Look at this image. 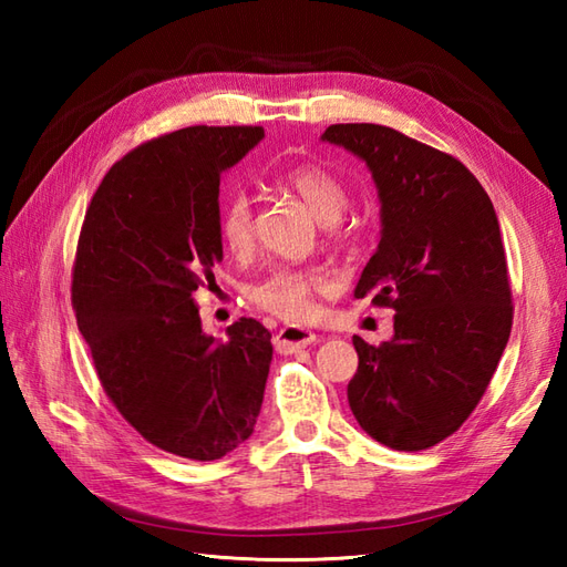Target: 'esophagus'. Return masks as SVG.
I'll list each match as a JSON object with an SVG mask.
<instances>
[{
    "instance_id": "34e87169",
    "label": "esophagus",
    "mask_w": 567,
    "mask_h": 567,
    "mask_svg": "<svg viewBox=\"0 0 567 567\" xmlns=\"http://www.w3.org/2000/svg\"><path fill=\"white\" fill-rule=\"evenodd\" d=\"M319 336L311 329H302V327H285L275 333V351L277 353H295L299 348H307L311 343H317Z\"/></svg>"
}]
</instances>
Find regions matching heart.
<instances>
[{
	"label": "heart",
	"instance_id": "b5f03b06",
	"mask_svg": "<svg viewBox=\"0 0 567 567\" xmlns=\"http://www.w3.org/2000/svg\"><path fill=\"white\" fill-rule=\"evenodd\" d=\"M282 185L302 199L321 224H336L348 207V187L321 165H297L287 171ZM219 238L228 252L246 256L256 238L252 202L246 189H231L221 199ZM329 272L319 268H275L246 287V299L285 321H302L311 311L315 295L329 287Z\"/></svg>",
	"mask_w": 567,
	"mask_h": 567
}]
</instances>
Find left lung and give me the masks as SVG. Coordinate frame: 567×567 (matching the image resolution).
I'll return each instance as SVG.
<instances>
[{"label":"left lung","instance_id":"left-lung-1","mask_svg":"<svg viewBox=\"0 0 567 567\" xmlns=\"http://www.w3.org/2000/svg\"><path fill=\"white\" fill-rule=\"evenodd\" d=\"M323 141L370 167L382 238L355 299L394 309V336H353L348 404L372 439L424 451L475 412L512 333V285L495 207L467 167L402 131L333 124Z\"/></svg>","mask_w":567,"mask_h":567}]
</instances>
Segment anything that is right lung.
Returning a JSON list of instances; mask_svg holds the SVG:
<instances>
[{"mask_svg":"<svg viewBox=\"0 0 567 567\" xmlns=\"http://www.w3.org/2000/svg\"><path fill=\"white\" fill-rule=\"evenodd\" d=\"M262 126H187L112 165L84 214L72 309L104 394L155 449L219 461L256 426L270 331L238 319L216 341L192 292L221 260L219 183Z\"/></svg>","mask_w":567,"mask_h":567,"instance_id":"add662e5","label":"right lung"}]
</instances>
